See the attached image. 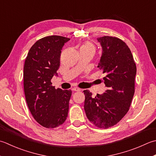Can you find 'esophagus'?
Masks as SVG:
<instances>
[{"mask_svg":"<svg viewBox=\"0 0 156 156\" xmlns=\"http://www.w3.org/2000/svg\"><path fill=\"white\" fill-rule=\"evenodd\" d=\"M72 90H74V91H76V92H78V91H80V90H81V89H80V88H76V87L73 88H72Z\"/></svg>","mask_w":156,"mask_h":156,"instance_id":"34e87169","label":"esophagus"}]
</instances>
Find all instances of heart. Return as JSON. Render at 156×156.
I'll list each match as a JSON object with an SVG mask.
<instances>
[{
    "label": "heart",
    "mask_w": 156,
    "mask_h": 156,
    "mask_svg": "<svg viewBox=\"0 0 156 156\" xmlns=\"http://www.w3.org/2000/svg\"><path fill=\"white\" fill-rule=\"evenodd\" d=\"M80 51L91 52V53H93L94 54V53H95L96 48L93 43H91V42H86L81 46Z\"/></svg>",
    "instance_id": "obj_1"
}]
</instances>
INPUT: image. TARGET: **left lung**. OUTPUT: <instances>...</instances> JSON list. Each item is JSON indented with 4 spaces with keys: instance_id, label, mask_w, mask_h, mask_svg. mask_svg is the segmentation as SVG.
I'll use <instances>...</instances> for the list:
<instances>
[{
    "instance_id": "8db88e82",
    "label": "left lung",
    "mask_w": 156,
    "mask_h": 156,
    "mask_svg": "<svg viewBox=\"0 0 156 156\" xmlns=\"http://www.w3.org/2000/svg\"><path fill=\"white\" fill-rule=\"evenodd\" d=\"M97 40L102 48L97 68L105 74L103 82L107 89L95 97L89 90H84V109L90 122L108 129L129 111L135 93L136 68L130 48L122 40L108 36Z\"/></svg>"
}]
</instances>
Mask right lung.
<instances>
[{"label":"right lung","mask_w":156,"mask_h":156,"mask_svg":"<svg viewBox=\"0 0 156 156\" xmlns=\"http://www.w3.org/2000/svg\"><path fill=\"white\" fill-rule=\"evenodd\" d=\"M69 38L50 36L36 41L27 53L23 68V88L27 106L42 126L54 129L68 117L71 90L56 89L51 80L58 76L62 48Z\"/></svg>","instance_id":"obj_1"}]
</instances>
